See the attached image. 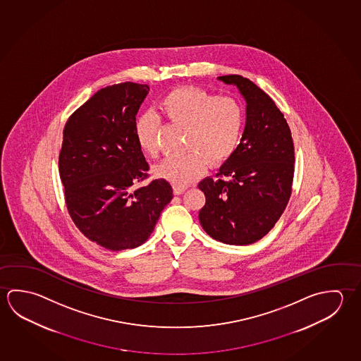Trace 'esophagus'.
<instances>
[{"mask_svg":"<svg viewBox=\"0 0 361 361\" xmlns=\"http://www.w3.org/2000/svg\"><path fill=\"white\" fill-rule=\"evenodd\" d=\"M186 189H188V188H185V186H178V185H175V186H173V194H175V195H181V194H183V192L186 191Z\"/></svg>","mask_w":361,"mask_h":361,"instance_id":"obj_1","label":"esophagus"}]
</instances>
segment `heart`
<instances>
[{
  "mask_svg": "<svg viewBox=\"0 0 361 361\" xmlns=\"http://www.w3.org/2000/svg\"><path fill=\"white\" fill-rule=\"evenodd\" d=\"M167 119L188 127L185 148L188 152L171 156L156 166V176L185 186L200 178L210 165H221L240 146L245 128V109L238 100L218 96L199 87L170 91L161 102ZM159 119L151 113L134 121V133L140 148L156 159L159 153Z\"/></svg>",
  "mask_w": 361,
  "mask_h": 361,
  "instance_id": "heart-1",
  "label": "heart"
}]
</instances>
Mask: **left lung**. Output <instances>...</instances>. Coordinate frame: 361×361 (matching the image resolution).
I'll return each instance as SVG.
<instances>
[{
  "label": "left lung",
  "instance_id": "1",
  "mask_svg": "<svg viewBox=\"0 0 361 361\" xmlns=\"http://www.w3.org/2000/svg\"><path fill=\"white\" fill-rule=\"evenodd\" d=\"M235 85L246 100L240 146L216 178L197 185L205 195L199 213L204 231L227 245H251L284 213L294 178V145L284 114L271 97L240 75L218 77Z\"/></svg>",
  "mask_w": 361,
  "mask_h": 361
}]
</instances>
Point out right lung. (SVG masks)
Masks as SVG:
<instances>
[{"instance_id":"add662e5","label":"right lung","mask_w":361,"mask_h":361,"mask_svg":"<svg viewBox=\"0 0 361 361\" xmlns=\"http://www.w3.org/2000/svg\"><path fill=\"white\" fill-rule=\"evenodd\" d=\"M148 85L121 82L99 90L63 129L59 176L71 218L90 240L121 251L143 245L173 194L165 178H148L134 121Z\"/></svg>"}]
</instances>
